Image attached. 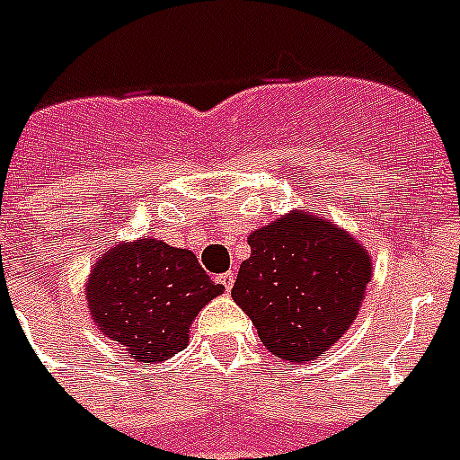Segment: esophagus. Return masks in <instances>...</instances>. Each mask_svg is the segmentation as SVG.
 <instances>
[{
  "label": "esophagus",
  "mask_w": 460,
  "mask_h": 460,
  "mask_svg": "<svg viewBox=\"0 0 460 460\" xmlns=\"http://www.w3.org/2000/svg\"><path fill=\"white\" fill-rule=\"evenodd\" d=\"M217 283H220L222 288L226 290V293H229L231 288H234V281H235V274L234 272H225V274H220V277L216 279Z\"/></svg>",
  "instance_id": "obj_1"
}]
</instances>
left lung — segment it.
<instances>
[{
  "mask_svg": "<svg viewBox=\"0 0 460 460\" xmlns=\"http://www.w3.org/2000/svg\"><path fill=\"white\" fill-rule=\"evenodd\" d=\"M231 297L254 322L261 342L288 363L327 351L358 315L372 259L329 220L295 210L247 238Z\"/></svg>",
  "mask_w": 460,
  "mask_h": 460,
  "instance_id": "8db88e82",
  "label": "left lung"
}]
</instances>
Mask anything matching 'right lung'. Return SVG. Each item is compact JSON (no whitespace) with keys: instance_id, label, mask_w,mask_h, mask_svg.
<instances>
[{"instance_id":"1","label":"right lung","mask_w":460,"mask_h":460,"mask_svg":"<svg viewBox=\"0 0 460 460\" xmlns=\"http://www.w3.org/2000/svg\"><path fill=\"white\" fill-rule=\"evenodd\" d=\"M222 293L190 250L156 238L115 244L85 283L94 324L143 363L186 349L197 313Z\"/></svg>"}]
</instances>
